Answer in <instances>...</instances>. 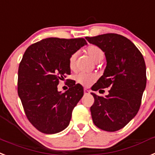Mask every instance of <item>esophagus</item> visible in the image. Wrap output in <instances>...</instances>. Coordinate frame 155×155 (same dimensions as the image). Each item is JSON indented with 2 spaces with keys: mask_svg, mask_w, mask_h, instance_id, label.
Segmentation results:
<instances>
[{
  "mask_svg": "<svg viewBox=\"0 0 155 155\" xmlns=\"http://www.w3.org/2000/svg\"><path fill=\"white\" fill-rule=\"evenodd\" d=\"M84 94H89V93H90V90H88V89H87V88H84Z\"/></svg>",
  "mask_w": 155,
  "mask_h": 155,
  "instance_id": "1",
  "label": "esophagus"
}]
</instances>
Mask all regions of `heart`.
Here are the masks:
<instances>
[{
	"label": "heart",
	"instance_id": "1",
	"mask_svg": "<svg viewBox=\"0 0 155 155\" xmlns=\"http://www.w3.org/2000/svg\"><path fill=\"white\" fill-rule=\"evenodd\" d=\"M86 52L91 59L95 62H99L103 59L104 53L103 50L96 45H89L87 47ZM77 54L74 53L69 58V67L71 71L75 69V63H76ZM75 79L79 84H82L83 86L88 87L92 84L96 80V75L93 73H79L75 77Z\"/></svg>",
	"mask_w": 155,
	"mask_h": 155
}]
</instances>
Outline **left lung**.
I'll return each mask as SVG.
<instances>
[{
  "mask_svg": "<svg viewBox=\"0 0 155 155\" xmlns=\"http://www.w3.org/2000/svg\"><path fill=\"white\" fill-rule=\"evenodd\" d=\"M90 44L105 54L107 67L104 75L92 90L110 88L105 97L92 92L94 104L91 114L99 129L115 132L137 115L147 84L146 65L143 55L130 40L117 34L86 37Z\"/></svg>",
  "mask_w": 155,
  "mask_h": 155,
  "instance_id": "left-lung-1",
  "label": "left lung"
}]
</instances>
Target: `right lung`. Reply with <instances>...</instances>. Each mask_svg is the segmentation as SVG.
Wrapping results in <instances>:
<instances>
[{
  "instance_id": "add662e5",
  "label": "right lung",
  "mask_w": 155,
  "mask_h": 155,
  "mask_svg": "<svg viewBox=\"0 0 155 155\" xmlns=\"http://www.w3.org/2000/svg\"><path fill=\"white\" fill-rule=\"evenodd\" d=\"M85 45L84 38H48L25 51L18 67V94L26 117L40 132L54 134L70 124L84 89L72 80L63 93L58 91L57 85L71 74L70 56Z\"/></svg>"
}]
</instances>
